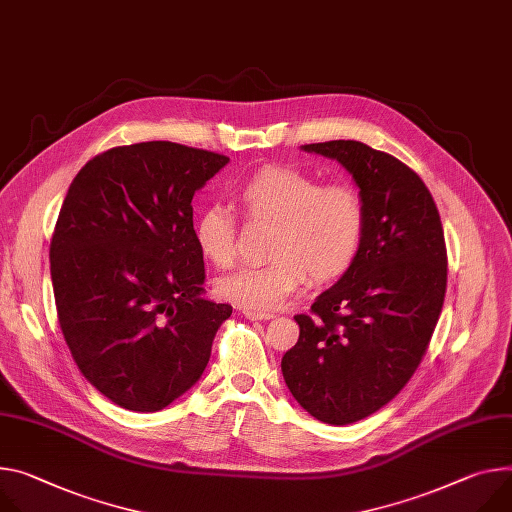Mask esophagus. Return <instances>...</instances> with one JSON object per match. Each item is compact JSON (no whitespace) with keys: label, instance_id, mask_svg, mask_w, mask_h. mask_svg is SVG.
<instances>
[{"label":"esophagus","instance_id":"1","mask_svg":"<svg viewBox=\"0 0 512 512\" xmlns=\"http://www.w3.org/2000/svg\"><path fill=\"white\" fill-rule=\"evenodd\" d=\"M243 314H245V318H249V320H269V318H273V314L271 312H261V310H243Z\"/></svg>","mask_w":512,"mask_h":512}]
</instances>
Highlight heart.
Returning <instances> with one entry per match:
<instances>
[{"label":"heart","mask_w":512,"mask_h":512,"mask_svg":"<svg viewBox=\"0 0 512 512\" xmlns=\"http://www.w3.org/2000/svg\"><path fill=\"white\" fill-rule=\"evenodd\" d=\"M235 200L249 222H271L269 259L224 275L216 294L241 308L271 310L308 280L329 284L357 259L365 235V204L349 183H327L294 167H267L245 179ZM194 241L204 259L224 269L237 259V222L210 204L196 214Z\"/></svg>","instance_id":"1"}]
</instances>
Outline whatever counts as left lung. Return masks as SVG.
I'll list each match as a JSON object with an SVG mask.
<instances>
[{"label": "left lung", "instance_id": "8db88e82", "mask_svg": "<svg viewBox=\"0 0 512 512\" xmlns=\"http://www.w3.org/2000/svg\"><path fill=\"white\" fill-rule=\"evenodd\" d=\"M302 149L353 175L367 222L353 265L294 316L300 337L282 374L308 414L349 425L388 404L423 361L445 300V237L427 185L396 157L359 141Z\"/></svg>", "mask_w": 512, "mask_h": 512}]
</instances>
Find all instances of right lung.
<instances>
[{
  "mask_svg": "<svg viewBox=\"0 0 512 512\" xmlns=\"http://www.w3.org/2000/svg\"><path fill=\"white\" fill-rule=\"evenodd\" d=\"M228 157L169 141L114 147L69 185L51 241L65 343L114 404L157 412L204 374L232 314L204 298L194 194Z\"/></svg>",
  "mask_w": 512,
  "mask_h": 512,
  "instance_id": "right-lung-1",
  "label": "right lung"
}]
</instances>
